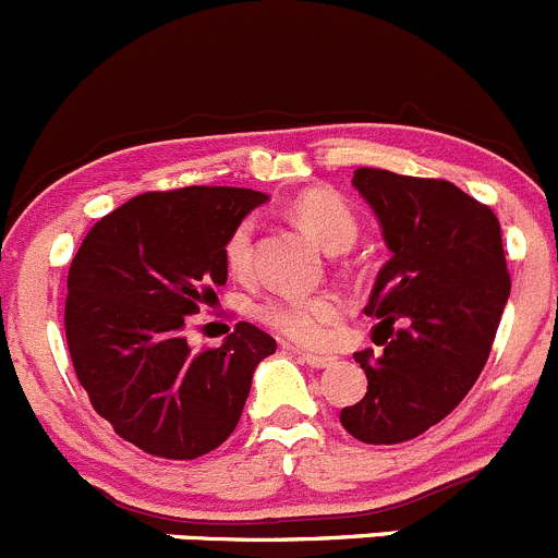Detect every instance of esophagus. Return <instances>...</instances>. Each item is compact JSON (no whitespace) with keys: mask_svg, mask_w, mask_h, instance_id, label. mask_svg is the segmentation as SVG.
I'll return each instance as SVG.
<instances>
[{"mask_svg":"<svg viewBox=\"0 0 558 558\" xmlns=\"http://www.w3.org/2000/svg\"><path fill=\"white\" fill-rule=\"evenodd\" d=\"M295 352H298V357H301V361L312 368H328L330 363H333V357L330 355H317V352H301V350H295Z\"/></svg>","mask_w":558,"mask_h":558,"instance_id":"obj_1","label":"esophagus"}]
</instances>
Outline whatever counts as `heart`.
I'll return each mask as SVG.
<instances>
[{"mask_svg": "<svg viewBox=\"0 0 558 558\" xmlns=\"http://www.w3.org/2000/svg\"><path fill=\"white\" fill-rule=\"evenodd\" d=\"M290 217L314 235L323 250L344 252L357 239V217L333 190H308L290 203ZM225 260L235 277H250L255 260V222L244 219L235 225L225 244ZM341 303L333 295H279L266 298L257 306V317L298 344H317L330 325L339 319Z\"/></svg>", "mask_w": 558, "mask_h": 558, "instance_id": "heart-1", "label": "heart"}]
</instances>
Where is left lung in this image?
<instances>
[{
    "mask_svg": "<svg viewBox=\"0 0 558 558\" xmlns=\"http://www.w3.org/2000/svg\"><path fill=\"white\" fill-rule=\"evenodd\" d=\"M352 186L390 260L366 306L385 350L355 352L368 390L339 421L361 442L399 445L450 415L477 383L510 277L496 214L450 181L357 168Z\"/></svg>",
    "mask_w": 558,
    "mask_h": 558,
    "instance_id": "8db88e82",
    "label": "left lung"
}]
</instances>
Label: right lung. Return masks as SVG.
I'll return each mask as SVG.
<instances>
[{"label":"right lung","instance_id":"add662e5","mask_svg":"<svg viewBox=\"0 0 558 558\" xmlns=\"http://www.w3.org/2000/svg\"><path fill=\"white\" fill-rule=\"evenodd\" d=\"M268 195L235 186L146 192L99 219L73 257L64 303L70 357L97 415L159 459L211 453L235 432L277 341L235 325L195 352L186 317L228 281L225 244Z\"/></svg>","mask_w":558,"mask_h":558}]
</instances>
